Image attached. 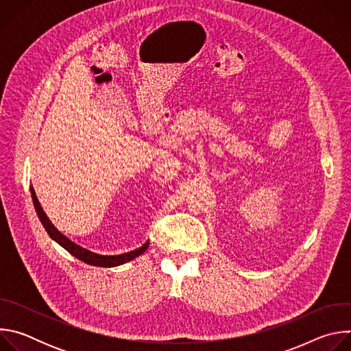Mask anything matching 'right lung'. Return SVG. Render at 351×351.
<instances>
[{
  "instance_id": "obj_1",
  "label": "right lung",
  "mask_w": 351,
  "mask_h": 351,
  "mask_svg": "<svg viewBox=\"0 0 351 351\" xmlns=\"http://www.w3.org/2000/svg\"><path fill=\"white\" fill-rule=\"evenodd\" d=\"M30 193H32V198H33V204H34V208H36V213L44 226V229L47 230V233L49 234V237H51L53 240H56L58 244H61L65 250H68V252L76 257L77 260L88 264V265H94V267H106V268H111V267H118V265H122L125 263H129L132 260H134L136 257H138L140 254H143L147 247H148V241H145L141 247L133 250V252H129V253H125V254H119V256H99V254H95L93 252H88V250L77 245L76 243L71 241L66 236H64L53 223L51 221H49L45 215V213L43 211L38 199L36 197V193L33 190V187H30Z\"/></svg>"
}]
</instances>
